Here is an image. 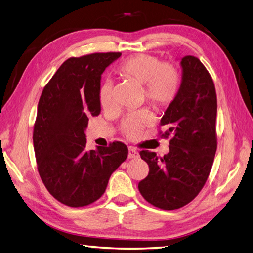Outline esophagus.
<instances>
[{
  "mask_svg": "<svg viewBox=\"0 0 253 253\" xmlns=\"http://www.w3.org/2000/svg\"><path fill=\"white\" fill-rule=\"evenodd\" d=\"M138 156H140V154H138V152L136 151L135 148L133 147H128V155L127 157L128 158H138Z\"/></svg>",
  "mask_w": 253,
  "mask_h": 253,
  "instance_id": "esophagus-1",
  "label": "esophagus"
}]
</instances>
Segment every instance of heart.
<instances>
[{"label":"heart","instance_id":"b5f03b06","mask_svg":"<svg viewBox=\"0 0 253 253\" xmlns=\"http://www.w3.org/2000/svg\"><path fill=\"white\" fill-rule=\"evenodd\" d=\"M119 72L126 77L143 84L144 95L147 101L155 107H166L171 104L178 95L181 84V75L173 64L162 63L154 55L137 54L123 61ZM99 101L104 109L112 106L113 87L111 81L107 80L100 85ZM151 117L144 110L134 111L123 119L122 132L128 137H137L145 127Z\"/></svg>","mask_w":253,"mask_h":253}]
</instances>
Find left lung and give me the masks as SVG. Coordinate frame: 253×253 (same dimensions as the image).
<instances>
[{"instance_id":"obj_1","label":"left lung","mask_w":253,"mask_h":253,"mask_svg":"<svg viewBox=\"0 0 253 253\" xmlns=\"http://www.w3.org/2000/svg\"><path fill=\"white\" fill-rule=\"evenodd\" d=\"M182 79L178 95L165 111L162 136L171 135L164 157L142 151L149 167L148 176L138 183L142 197L163 210L180 209L202 190L214 162L217 98L212 77L198 58L180 61Z\"/></svg>"}]
</instances>
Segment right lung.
<instances>
[{
    "mask_svg": "<svg viewBox=\"0 0 253 253\" xmlns=\"http://www.w3.org/2000/svg\"><path fill=\"white\" fill-rule=\"evenodd\" d=\"M120 55L92 53L68 59L40 96L33 134L38 171L49 193L72 208L99 199L111 173L127 157V147L121 142L86 149L89 117L101 110V74Z\"/></svg>",
    "mask_w": 253,
    "mask_h": 253,
    "instance_id": "1",
    "label": "right lung"
}]
</instances>
